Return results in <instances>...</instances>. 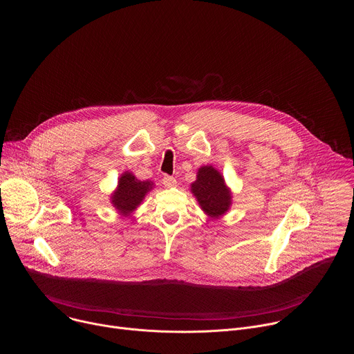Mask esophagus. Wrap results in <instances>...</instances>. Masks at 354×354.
<instances>
[{
    "label": "esophagus",
    "mask_w": 354,
    "mask_h": 354,
    "mask_svg": "<svg viewBox=\"0 0 354 354\" xmlns=\"http://www.w3.org/2000/svg\"><path fill=\"white\" fill-rule=\"evenodd\" d=\"M162 183H163V185H165L166 188H173V187H176V184H177V181H176V178H174L173 176H163Z\"/></svg>",
    "instance_id": "1"
}]
</instances>
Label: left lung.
I'll use <instances>...</instances> for the list:
<instances>
[{
	"instance_id": "8db88e82",
	"label": "left lung",
	"mask_w": 354,
	"mask_h": 354,
	"mask_svg": "<svg viewBox=\"0 0 354 354\" xmlns=\"http://www.w3.org/2000/svg\"><path fill=\"white\" fill-rule=\"evenodd\" d=\"M191 188L207 215L218 218L229 209L232 203L230 192L221 173L212 166H203L199 169L198 178Z\"/></svg>"
}]
</instances>
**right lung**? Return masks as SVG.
<instances>
[{
	"label": "right lung",
	"instance_id": "add662e5",
	"mask_svg": "<svg viewBox=\"0 0 354 354\" xmlns=\"http://www.w3.org/2000/svg\"><path fill=\"white\" fill-rule=\"evenodd\" d=\"M151 188V183L139 181L132 173L127 171L118 181L117 191L111 196V203L122 215H129Z\"/></svg>",
	"mask_w": 354,
	"mask_h": 354
}]
</instances>
